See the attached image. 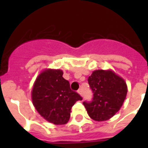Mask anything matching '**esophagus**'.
Instances as JSON below:
<instances>
[{"label": "esophagus", "instance_id": "1", "mask_svg": "<svg viewBox=\"0 0 148 148\" xmlns=\"http://www.w3.org/2000/svg\"><path fill=\"white\" fill-rule=\"evenodd\" d=\"M78 93H79V94H80V95H82H82H83V94H82V90H81V89H80V90H78Z\"/></svg>", "mask_w": 148, "mask_h": 148}]
</instances>
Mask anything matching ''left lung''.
<instances>
[{
  "instance_id": "8db88e82",
  "label": "left lung",
  "mask_w": 148,
  "mask_h": 148,
  "mask_svg": "<svg viewBox=\"0 0 148 148\" xmlns=\"http://www.w3.org/2000/svg\"><path fill=\"white\" fill-rule=\"evenodd\" d=\"M88 83L93 93L91 101H84L89 116L97 121H107L120 110L127 92L126 82L112 70L92 72Z\"/></svg>"
}]
</instances>
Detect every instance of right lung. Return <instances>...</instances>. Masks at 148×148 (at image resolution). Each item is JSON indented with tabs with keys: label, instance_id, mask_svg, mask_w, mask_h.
I'll return each mask as SVG.
<instances>
[{
	"label": "right lung",
	"instance_id": "add662e5",
	"mask_svg": "<svg viewBox=\"0 0 148 148\" xmlns=\"http://www.w3.org/2000/svg\"><path fill=\"white\" fill-rule=\"evenodd\" d=\"M61 70L47 69L37 77L32 90V104L44 119L54 125H65L71 108L82 98L70 89Z\"/></svg>",
	"mask_w": 148,
	"mask_h": 148
}]
</instances>
